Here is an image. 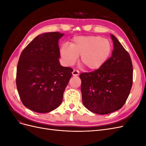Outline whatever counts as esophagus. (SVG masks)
Segmentation results:
<instances>
[{
	"mask_svg": "<svg viewBox=\"0 0 146 146\" xmlns=\"http://www.w3.org/2000/svg\"><path fill=\"white\" fill-rule=\"evenodd\" d=\"M72 74V75H73L74 76H78V75H79V71H78V70H77L74 69Z\"/></svg>",
	"mask_w": 146,
	"mask_h": 146,
	"instance_id": "1",
	"label": "esophagus"
}]
</instances>
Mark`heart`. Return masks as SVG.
<instances>
[{
    "label": "heart",
    "instance_id": "obj_1",
    "mask_svg": "<svg viewBox=\"0 0 146 146\" xmlns=\"http://www.w3.org/2000/svg\"><path fill=\"white\" fill-rule=\"evenodd\" d=\"M111 50V44L108 39L91 35L75 37L71 46L64 44L60 48V54L66 65L72 66L81 55V62L88 69L95 70L105 63Z\"/></svg>",
    "mask_w": 146,
    "mask_h": 146
}]
</instances>
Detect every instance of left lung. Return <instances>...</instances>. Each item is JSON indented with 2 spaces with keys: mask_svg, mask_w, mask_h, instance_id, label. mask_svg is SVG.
I'll use <instances>...</instances> for the list:
<instances>
[{
  "mask_svg": "<svg viewBox=\"0 0 146 146\" xmlns=\"http://www.w3.org/2000/svg\"><path fill=\"white\" fill-rule=\"evenodd\" d=\"M110 36L114 45L112 56L99 69L80 75L83 104L91 112L99 114L121 109L133 84L130 56L113 35Z\"/></svg>",
  "mask_w": 146,
  "mask_h": 146,
  "instance_id": "obj_1",
  "label": "left lung"
}]
</instances>
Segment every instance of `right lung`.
<instances>
[{
  "label": "right lung",
  "mask_w": 146,
  "mask_h": 146,
  "mask_svg": "<svg viewBox=\"0 0 146 146\" xmlns=\"http://www.w3.org/2000/svg\"><path fill=\"white\" fill-rule=\"evenodd\" d=\"M59 32L38 35L20 55L16 72V86L23 105L33 111L50 112L61 104L73 69L63 67Z\"/></svg>",
  "instance_id": "add662e5"
}]
</instances>
